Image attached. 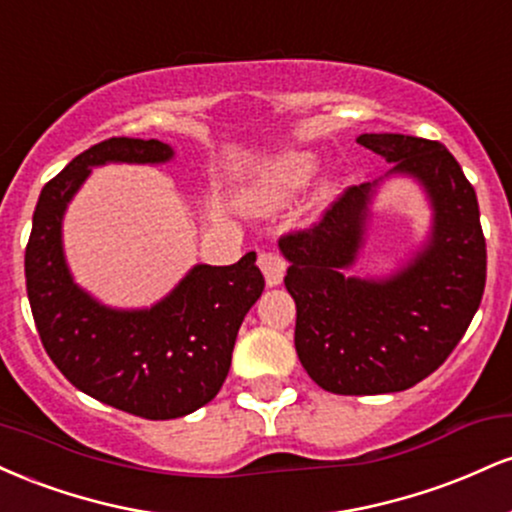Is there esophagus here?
I'll return each mask as SVG.
<instances>
[{
	"instance_id": "34e87169",
	"label": "esophagus",
	"mask_w": 512,
	"mask_h": 512,
	"mask_svg": "<svg viewBox=\"0 0 512 512\" xmlns=\"http://www.w3.org/2000/svg\"><path fill=\"white\" fill-rule=\"evenodd\" d=\"M257 264H260L267 286H279L281 284V279H284V272H286V262H284V257L279 255V252L262 250L260 257H257Z\"/></svg>"
}]
</instances>
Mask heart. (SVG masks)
<instances>
[{"label":"heart","instance_id":"obj_1","mask_svg":"<svg viewBox=\"0 0 512 512\" xmlns=\"http://www.w3.org/2000/svg\"><path fill=\"white\" fill-rule=\"evenodd\" d=\"M317 168H320V161L310 151H286V154L272 156L252 175L245 190V204L255 211L279 207L315 178Z\"/></svg>","mask_w":512,"mask_h":512}]
</instances>
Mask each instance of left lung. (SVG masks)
<instances>
[{"label":"left lung","mask_w":512,"mask_h":512,"mask_svg":"<svg viewBox=\"0 0 512 512\" xmlns=\"http://www.w3.org/2000/svg\"><path fill=\"white\" fill-rule=\"evenodd\" d=\"M358 144L419 180L433 209L426 248L385 279L346 276L366 236L378 182L349 187L322 219L281 236L284 284L296 301V354L334 395L402 392L452 354L486 286L479 202L460 163L440 142L407 134H361Z\"/></svg>","instance_id":"1"}]
</instances>
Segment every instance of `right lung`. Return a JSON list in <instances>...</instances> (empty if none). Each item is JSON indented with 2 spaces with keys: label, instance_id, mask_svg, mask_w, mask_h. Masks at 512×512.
Returning a JSON list of instances; mask_svg holds the SVG:
<instances>
[{
  "label": "right lung",
  "instance_id": "obj_1",
  "mask_svg": "<svg viewBox=\"0 0 512 512\" xmlns=\"http://www.w3.org/2000/svg\"><path fill=\"white\" fill-rule=\"evenodd\" d=\"M170 158L158 139L113 137L86 149L43 187L26 245L28 301L52 363L76 390L151 421L192 414L221 390L243 317L264 291L257 255L197 264L151 308L115 310L74 284L62 216L93 166Z\"/></svg>",
  "mask_w": 512,
  "mask_h": 512
}]
</instances>
